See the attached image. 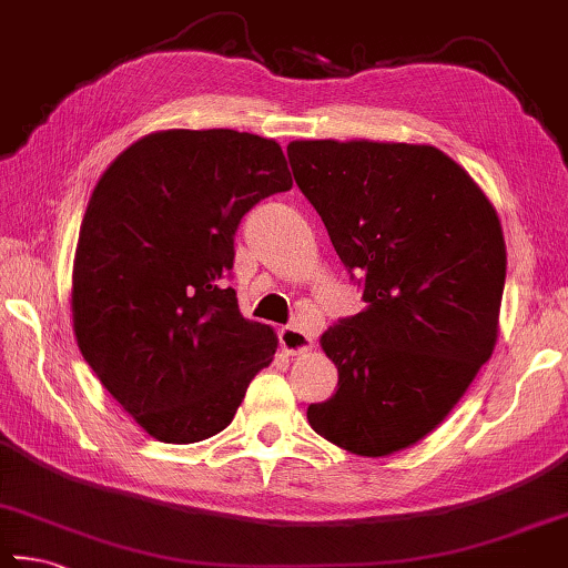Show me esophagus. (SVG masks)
Masks as SVG:
<instances>
[{
	"mask_svg": "<svg viewBox=\"0 0 568 568\" xmlns=\"http://www.w3.org/2000/svg\"><path fill=\"white\" fill-rule=\"evenodd\" d=\"M277 337H281V347L287 355H303L313 347V337L297 325H285L281 333H277Z\"/></svg>",
	"mask_w": 568,
	"mask_h": 568,
	"instance_id": "1",
	"label": "esophagus"
}]
</instances>
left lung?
Wrapping results in <instances>:
<instances>
[{"mask_svg": "<svg viewBox=\"0 0 568 568\" xmlns=\"http://www.w3.org/2000/svg\"><path fill=\"white\" fill-rule=\"evenodd\" d=\"M287 159L367 303L320 337L339 379L307 422L353 455H395L442 425L494 353L499 215L425 143L291 141Z\"/></svg>", "mask_w": 568, "mask_h": 568, "instance_id": "left-lung-1", "label": "left lung"}]
</instances>
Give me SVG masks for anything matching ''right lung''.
<instances>
[{"label":"right lung","mask_w":568,"mask_h":568,"mask_svg":"<svg viewBox=\"0 0 568 568\" xmlns=\"http://www.w3.org/2000/svg\"><path fill=\"white\" fill-rule=\"evenodd\" d=\"M293 189L273 139L156 131L119 153L81 221L71 315L81 355L159 442L225 429L273 363V327L245 320L225 277L257 201Z\"/></svg>","instance_id":"obj_1"}]
</instances>
